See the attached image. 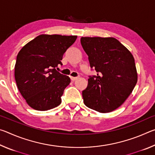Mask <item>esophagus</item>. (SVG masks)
I'll return each mask as SVG.
<instances>
[{"mask_svg": "<svg viewBox=\"0 0 155 155\" xmlns=\"http://www.w3.org/2000/svg\"><path fill=\"white\" fill-rule=\"evenodd\" d=\"M78 77H71V80H72V81H76L77 79H78Z\"/></svg>", "mask_w": 155, "mask_h": 155, "instance_id": "34e87169", "label": "esophagus"}]
</instances>
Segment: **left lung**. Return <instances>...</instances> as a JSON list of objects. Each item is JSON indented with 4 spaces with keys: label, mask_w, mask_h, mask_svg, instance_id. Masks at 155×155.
Masks as SVG:
<instances>
[{
    "label": "left lung",
    "mask_w": 155,
    "mask_h": 155,
    "mask_svg": "<svg viewBox=\"0 0 155 155\" xmlns=\"http://www.w3.org/2000/svg\"><path fill=\"white\" fill-rule=\"evenodd\" d=\"M91 68L97 76H90L82 91L84 104L100 113H109L122 105L137 82L134 57L114 38H81Z\"/></svg>",
    "instance_id": "8db88e82"
}]
</instances>
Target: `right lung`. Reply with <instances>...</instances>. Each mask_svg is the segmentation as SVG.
<instances>
[{"instance_id":"add662e5","label":"right lung","mask_w":155,"mask_h":155,"mask_svg":"<svg viewBox=\"0 0 155 155\" xmlns=\"http://www.w3.org/2000/svg\"><path fill=\"white\" fill-rule=\"evenodd\" d=\"M76 35H40L18 52L15 79L26 102L38 111L59 106L70 78L57 71L63 55L74 43Z\"/></svg>"}]
</instances>
